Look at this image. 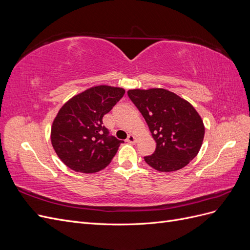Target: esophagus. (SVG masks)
Wrapping results in <instances>:
<instances>
[{
  "label": "esophagus",
  "mask_w": 250,
  "mask_h": 250,
  "mask_svg": "<svg viewBox=\"0 0 250 250\" xmlns=\"http://www.w3.org/2000/svg\"><path fill=\"white\" fill-rule=\"evenodd\" d=\"M128 143H130V144H135L138 142V138L135 137L134 134H129L128 135V138H127V140H126Z\"/></svg>",
  "instance_id": "34e87169"
}]
</instances>
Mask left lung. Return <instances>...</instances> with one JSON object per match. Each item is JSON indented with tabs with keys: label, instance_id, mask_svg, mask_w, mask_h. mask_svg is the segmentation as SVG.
<instances>
[{
	"label": "left lung",
	"instance_id": "1",
	"mask_svg": "<svg viewBox=\"0 0 250 250\" xmlns=\"http://www.w3.org/2000/svg\"><path fill=\"white\" fill-rule=\"evenodd\" d=\"M128 97L145 119L156 149L144 160L160 172L177 171L198 154L204 125L191 103L165 88L129 89Z\"/></svg>",
	"mask_w": 250,
	"mask_h": 250
}]
</instances>
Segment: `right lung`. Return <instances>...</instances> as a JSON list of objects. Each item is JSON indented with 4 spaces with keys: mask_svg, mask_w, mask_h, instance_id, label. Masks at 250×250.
I'll list each match as a JSON object with an SVG mask.
<instances>
[{
    "mask_svg": "<svg viewBox=\"0 0 250 250\" xmlns=\"http://www.w3.org/2000/svg\"><path fill=\"white\" fill-rule=\"evenodd\" d=\"M125 94L122 87L97 85L64 103L51 127V143L70 169L96 173L107 167L123 141L108 135L103 116Z\"/></svg>",
    "mask_w": 250,
    "mask_h": 250,
    "instance_id": "add662e5",
    "label": "right lung"
}]
</instances>
